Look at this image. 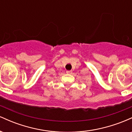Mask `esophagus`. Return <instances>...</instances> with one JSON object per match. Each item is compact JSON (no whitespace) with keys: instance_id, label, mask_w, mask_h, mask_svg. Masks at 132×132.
Wrapping results in <instances>:
<instances>
[{"instance_id":"1","label":"esophagus","mask_w":132,"mask_h":132,"mask_svg":"<svg viewBox=\"0 0 132 132\" xmlns=\"http://www.w3.org/2000/svg\"><path fill=\"white\" fill-rule=\"evenodd\" d=\"M66 73L67 74H69V75H71V74L72 73V71L69 70V71H66Z\"/></svg>"}]
</instances>
